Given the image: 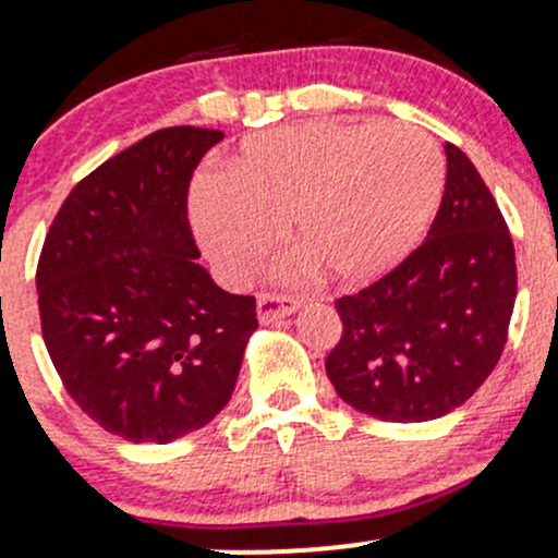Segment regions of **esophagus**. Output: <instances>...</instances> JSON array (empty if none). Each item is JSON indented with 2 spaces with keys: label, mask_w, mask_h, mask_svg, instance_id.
Wrapping results in <instances>:
<instances>
[{
  "label": "esophagus",
  "mask_w": 558,
  "mask_h": 558,
  "mask_svg": "<svg viewBox=\"0 0 558 558\" xmlns=\"http://www.w3.org/2000/svg\"><path fill=\"white\" fill-rule=\"evenodd\" d=\"M301 306L299 299L291 296H278V293H259L257 296V317L262 325L278 323L280 317L293 315Z\"/></svg>",
  "instance_id": "esophagus-1"
}]
</instances>
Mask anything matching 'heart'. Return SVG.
Returning <instances> with one entry per match:
<instances>
[{"instance_id": "1", "label": "heart", "mask_w": 558, "mask_h": 558, "mask_svg": "<svg viewBox=\"0 0 558 558\" xmlns=\"http://www.w3.org/2000/svg\"><path fill=\"white\" fill-rule=\"evenodd\" d=\"M438 144L414 125L317 120L246 138L198 183L191 220L228 280L248 278L270 252L275 222L332 280L388 272L430 228L444 196Z\"/></svg>"}]
</instances>
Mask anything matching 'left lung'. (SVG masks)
<instances>
[{"label": "left lung", "instance_id": "left-lung-1", "mask_svg": "<svg viewBox=\"0 0 558 558\" xmlns=\"http://www.w3.org/2000/svg\"><path fill=\"white\" fill-rule=\"evenodd\" d=\"M517 299L514 243L475 165L446 144V189L427 239L380 280L341 296L325 360L336 393L369 417L427 422L488 380Z\"/></svg>", "mask_w": 558, "mask_h": 558}]
</instances>
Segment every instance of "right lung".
Listing matches in <instances>:
<instances>
[{
  "label": "right lung",
  "instance_id": "right-lung-1",
  "mask_svg": "<svg viewBox=\"0 0 558 558\" xmlns=\"http://www.w3.org/2000/svg\"><path fill=\"white\" fill-rule=\"evenodd\" d=\"M222 138L213 128L149 133L62 202L38 257L41 336L62 386L107 433L170 444L230 401L257 301L198 265L189 185Z\"/></svg>",
  "mask_w": 558,
  "mask_h": 558
}]
</instances>
